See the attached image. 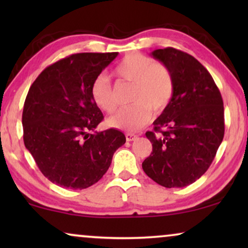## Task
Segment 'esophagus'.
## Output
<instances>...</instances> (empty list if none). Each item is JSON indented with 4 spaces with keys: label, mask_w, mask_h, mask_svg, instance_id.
<instances>
[{
    "label": "esophagus",
    "mask_w": 248,
    "mask_h": 248,
    "mask_svg": "<svg viewBox=\"0 0 248 248\" xmlns=\"http://www.w3.org/2000/svg\"><path fill=\"white\" fill-rule=\"evenodd\" d=\"M125 137H126V141H128V142L134 141V140H137V139H138L137 135L133 134V133H126V134H125Z\"/></svg>",
    "instance_id": "1"
}]
</instances>
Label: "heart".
Wrapping results in <instances>:
<instances>
[{
	"label": "heart",
	"mask_w": 248,
	"mask_h": 248,
	"mask_svg": "<svg viewBox=\"0 0 248 248\" xmlns=\"http://www.w3.org/2000/svg\"><path fill=\"white\" fill-rule=\"evenodd\" d=\"M121 79L133 83L131 100L133 104L121 108L107 120L109 127L133 132L140 130L151 118V109L160 113L170 103L175 82L170 70L141 53L128 54L115 67ZM91 98L96 106L106 113L116 109L113 89L108 77H97L91 84Z\"/></svg>",
	"instance_id": "heart-1"
}]
</instances>
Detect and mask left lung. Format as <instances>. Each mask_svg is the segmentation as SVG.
<instances>
[{
    "instance_id": "obj_1",
    "label": "left lung",
    "mask_w": 248,
    "mask_h": 248,
    "mask_svg": "<svg viewBox=\"0 0 248 248\" xmlns=\"http://www.w3.org/2000/svg\"><path fill=\"white\" fill-rule=\"evenodd\" d=\"M174 77L170 103L147 132L152 152L142 168L167 188L185 187L211 165L225 134L221 93L208 70L192 55L167 47L151 53Z\"/></svg>"
}]
</instances>
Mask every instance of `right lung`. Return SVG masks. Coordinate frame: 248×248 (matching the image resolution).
Returning <instances> with one entry per match:
<instances>
[{
  "mask_svg": "<svg viewBox=\"0 0 248 248\" xmlns=\"http://www.w3.org/2000/svg\"><path fill=\"white\" fill-rule=\"evenodd\" d=\"M117 55L73 54L46 67L28 91L22 113L23 142L44 176L61 187L93 185L126 141L115 128L94 131L104 116L90 93L94 79Z\"/></svg>",
  "mask_w": 248,
  "mask_h": 248,
  "instance_id": "add662e5",
  "label": "right lung"
}]
</instances>
